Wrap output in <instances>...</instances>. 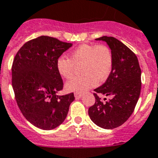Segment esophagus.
I'll return each instance as SVG.
<instances>
[{
    "mask_svg": "<svg viewBox=\"0 0 158 158\" xmlns=\"http://www.w3.org/2000/svg\"><path fill=\"white\" fill-rule=\"evenodd\" d=\"M82 96V95L80 93H79V92H75V98H80Z\"/></svg>",
    "mask_w": 158,
    "mask_h": 158,
    "instance_id": "obj_1",
    "label": "esophagus"
}]
</instances>
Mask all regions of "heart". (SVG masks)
<instances>
[{"label":"heart","mask_w":158,"mask_h":158,"mask_svg":"<svg viewBox=\"0 0 158 158\" xmlns=\"http://www.w3.org/2000/svg\"><path fill=\"white\" fill-rule=\"evenodd\" d=\"M79 67L82 75L67 82V89L84 92L108 78L113 67L112 50L106 45L83 44L71 51L70 59L60 56L56 61L57 70L65 79L73 77Z\"/></svg>","instance_id":"1"}]
</instances>
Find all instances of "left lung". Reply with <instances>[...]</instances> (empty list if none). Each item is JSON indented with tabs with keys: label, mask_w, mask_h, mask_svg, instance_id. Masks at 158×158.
Segmentation results:
<instances>
[{
	"label": "left lung",
	"mask_w": 158,
	"mask_h": 158,
	"mask_svg": "<svg viewBox=\"0 0 158 158\" xmlns=\"http://www.w3.org/2000/svg\"><path fill=\"white\" fill-rule=\"evenodd\" d=\"M96 40L108 43L113 54V67L105 83L94 90L95 102L88 114L96 125L112 129L124 124L134 111L141 88V71L136 54L120 41L107 36ZM99 94L112 98L104 103Z\"/></svg>",
	"instance_id": "1"
}]
</instances>
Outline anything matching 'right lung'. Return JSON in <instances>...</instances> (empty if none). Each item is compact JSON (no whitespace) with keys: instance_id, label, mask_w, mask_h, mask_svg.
Listing matches in <instances>:
<instances>
[{"instance_id":"1","label":"right lung","mask_w":158,"mask_h":158,"mask_svg":"<svg viewBox=\"0 0 158 158\" xmlns=\"http://www.w3.org/2000/svg\"><path fill=\"white\" fill-rule=\"evenodd\" d=\"M72 46L55 38L40 36L26 42L12 65V86L22 115L33 125L51 130L66 119L74 93L57 95L63 82L56 61Z\"/></svg>"}]
</instances>
